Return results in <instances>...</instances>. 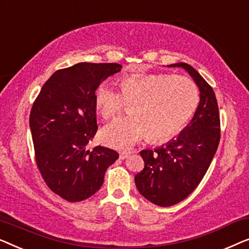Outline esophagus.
<instances>
[{"label":"esophagus","mask_w":249,"mask_h":249,"mask_svg":"<svg viewBox=\"0 0 249 249\" xmlns=\"http://www.w3.org/2000/svg\"><path fill=\"white\" fill-rule=\"evenodd\" d=\"M131 153H134V151H121L120 153H119V154H120L121 160H124V159H127L128 156L131 154Z\"/></svg>","instance_id":"1"}]
</instances>
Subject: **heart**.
I'll return each instance as SVG.
<instances>
[{"instance_id": "obj_1", "label": "heart", "mask_w": 249, "mask_h": 249, "mask_svg": "<svg viewBox=\"0 0 249 249\" xmlns=\"http://www.w3.org/2000/svg\"><path fill=\"white\" fill-rule=\"evenodd\" d=\"M120 90L103 84L95 93V107L105 120L130 104L129 117L117 119L101 131L102 142L114 148L130 147L147 135L153 142H169L189 124L200 101L190 78L170 73L128 74L121 78Z\"/></svg>"}]
</instances>
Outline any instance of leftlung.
<instances>
[{
    "mask_svg": "<svg viewBox=\"0 0 249 249\" xmlns=\"http://www.w3.org/2000/svg\"><path fill=\"white\" fill-rule=\"evenodd\" d=\"M183 68L200 91V101L190 124L168 144L144 149L145 166L135 176L138 192L159 206H171L192 194L209 169L220 142L219 107L213 88L187 63Z\"/></svg>",
    "mask_w": 249,
    "mask_h": 249,
    "instance_id": "obj_1",
    "label": "left lung"
}]
</instances>
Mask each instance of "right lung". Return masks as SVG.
Masks as SVG:
<instances>
[{
  "instance_id": "right-lung-1",
  "label": "right lung",
  "mask_w": 249,
  "mask_h": 249,
  "mask_svg": "<svg viewBox=\"0 0 249 249\" xmlns=\"http://www.w3.org/2000/svg\"><path fill=\"white\" fill-rule=\"evenodd\" d=\"M118 63L81 62L57 70L34 102L29 125L35 159L47 187L68 202H80L103 185L117 151L86 145L97 131L95 93L102 81L119 72Z\"/></svg>"
}]
</instances>
